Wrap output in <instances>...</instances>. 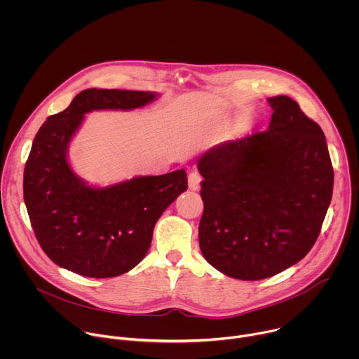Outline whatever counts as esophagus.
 Listing matches in <instances>:
<instances>
[{"mask_svg":"<svg viewBox=\"0 0 359 359\" xmlns=\"http://www.w3.org/2000/svg\"><path fill=\"white\" fill-rule=\"evenodd\" d=\"M201 182V175L197 170H193L189 173V189L190 190H197Z\"/></svg>","mask_w":359,"mask_h":359,"instance_id":"34e87169","label":"esophagus"}]
</instances>
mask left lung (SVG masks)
<instances>
[{
  "mask_svg": "<svg viewBox=\"0 0 359 359\" xmlns=\"http://www.w3.org/2000/svg\"><path fill=\"white\" fill-rule=\"evenodd\" d=\"M267 100L274 111L267 130L224 142L197 163L200 250L215 269L247 281L273 277L305 257L334 187L320 125L288 96Z\"/></svg>",
  "mask_w": 359,
  "mask_h": 359,
  "instance_id": "obj_1",
  "label": "left lung"
}]
</instances>
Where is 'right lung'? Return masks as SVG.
I'll return each mask as SVG.
<instances>
[{
  "mask_svg": "<svg viewBox=\"0 0 359 359\" xmlns=\"http://www.w3.org/2000/svg\"><path fill=\"white\" fill-rule=\"evenodd\" d=\"M155 96L85 89L35 135L24 170V200L36 240L57 266L92 278L128 273L146 255L162 213L187 190L183 169L96 189L86 186L68 165V144L85 114L135 109Z\"/></svg>",
  "mask_w": 359,
  "mask_h": 359,
  "instance_id": "add662e5",
  "label": "right lung"
}]
</instances>
